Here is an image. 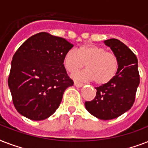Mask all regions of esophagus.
Returning <instances> with one entry per match:
<instances>
[{"label":"esophagus","instance_id":"1","mask_svg":"<svg viewBox=\"0 0 148 148\" xmlns=\"http://www.w3.org/2000/svg\"><path fill=\"white\" fill-rule=\"evenodd\" d=\"M74 85L76 86V87H78V88H81V87L84 85V84L78 82V81H74Z\"/></svg>","mask_w":148,"mask_h":148}]
</instances>
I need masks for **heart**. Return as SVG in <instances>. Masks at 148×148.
<instances>
[{
  "label": "heart",
  "mask_w": 148,
  "mask_h": 148,
  "mask_svg": "<svg viewBox=\"0 0 148 148\" xmlns=\"http://www.w3.org/2000/svg\"><path fill=\"white\" fill-rule=\"evenodd\" d=\"M85 64L88 69L74 74V77L81 81L95 80L97 84L112 81L118 69L117 56L97 45H82L77 51L70 50L64 58V67L71 73L81 69Z\"/></svg>",
  "instance_id": "b5f03b06"
}]
</instances>
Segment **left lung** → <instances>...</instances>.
Here are the masks:
<instances>
[{"label": "left lung", "mask_w": 148, "mask_h": 148, "mask_svg": "<svg viewBox=\"0 0 148 148\" xmlns=\"http://www.w3.org/2000/svg\"><path fill=\"white\" fill-rule=\"evenodd\" d=\"M118 59V69L109 83L96 88V96L86 101V109L101 120L119 117L133 106L140 83L138 58L121 40L111 38L104 41Z\"/></svg>", "instance_id": "left-lung-1"}]
</instances>
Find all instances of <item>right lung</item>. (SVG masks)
<instances>
[{"label":"right lung","instance_id":"obj_1","mask_svg":"<svg viewBox=\"0 0 148 148\" xmlns=\"http://www.w3.org/2000/svg\"><path fill=\"white\" fill-rule=\"evenodd\" d=\"M74 45L40 32L31 36L15 52L8 85L16 110L34 121L49 117L59 107L66 88L74 84L64 58Z\"/></svg>","mask_w":148,"mask_h":148}]
</instances>
